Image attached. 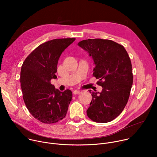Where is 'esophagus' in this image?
I'll return each instance as SVG.
<instances>
[{"instance_id": "obj_1", "label": "esophagus", "mask_w": 157, "mask_h": 157, "mask_svg": "<svg viewBox=\"0 0 157 157\" xmlns=\"http://www.w3.org/2000/svg\"><path fill=\"white\" fill-rule=\"evenodd\" d=\"M81 93V92L80 91H78V90H75V91H73V94H76H76H79Z\"/></svg>"}]
</instances>
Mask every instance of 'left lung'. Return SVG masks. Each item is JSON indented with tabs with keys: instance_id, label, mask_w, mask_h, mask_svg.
<instances>
[{
	"instance_id": "left-lung-1",
	"label": "left lung",
	"mask_w": 157,
	"mask_h": 157,
	"mask_svg": "<svg viewBox=\"0 0 157 157\" xmlns=\"http://www.w3.org/2000/svg\"><path fill=\"white\" fill-rule=\"evenodd\" d=\"M78 44L92 56L96 65L93 75L102 87L101 93L89 90L93 99L87 115L96 122H110L120 115L129 98L133 83L129 56L122 45L110 40L87 39Z\"/></svg>"
}]
</instances>
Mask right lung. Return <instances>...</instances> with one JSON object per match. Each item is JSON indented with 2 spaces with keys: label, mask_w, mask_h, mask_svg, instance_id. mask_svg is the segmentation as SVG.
<instances>
[{
  "label": "right lung",
  "mask_w": 157,
  "mask_h": 157,
  "mask_svg": "<svg viewBox=\"0 0 157 157\" xmlns=\"http://www.w3.org/2000/svg\"><path fill=\"white\" fill-rule=\"evenodd\" d=\"M76 38L54 39L43 43L25 59L20 71L23 99L30 113L44 124H54L66 115L72 92L55 89L51 79L57 78L58 59Z\"/></svg>",
  "instance_id": "right-lung-1"
}]
</instances>
